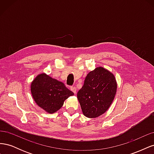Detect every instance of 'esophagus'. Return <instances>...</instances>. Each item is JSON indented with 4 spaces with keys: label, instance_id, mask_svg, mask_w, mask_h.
Instances as JSON below:
<instances>
[{
    "label": "esophagus",
    "instance_id": "34e87169",
    "mask_svg": "<svg viewBox=\"0 0 154 154\" xmlns=\"http://www.w3.org/2000/svg\"><path fill=\"white\" fill-rule=\"evenodd\" d=\"M71 90L73 92V93L74 94H76V88L74 87H71Z\"/></svg>",
    "mask_w": 154,
    "mask_h": 154
}]
</instances>
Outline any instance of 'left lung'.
<instances>
[{"label":"left lung","mask_w":154,"mask_h":154,"mask_svg":"<svg viewBox=\"0 0 154 154\" xmlns=\"http://www.w3.org/2000/svg\"><path fill=\"white\" fill-rule=\"evenodd\" d=\"M117 91L114 74L103 67H97L87 74L77 97L83 114L95 118L109 109Z\"/></svg>","instance_id":"left-lung-1"}]
</instances>
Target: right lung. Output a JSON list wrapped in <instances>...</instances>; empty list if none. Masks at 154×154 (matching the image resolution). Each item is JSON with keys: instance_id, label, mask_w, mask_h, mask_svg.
<instances>
[{"instance_id": "right-lung-1", "label": "right lung", "mask_w": 154, "mask_h": 154, "mask_svg": "<svg viewBox=\"0 0 154 154\" xmlns=\"http://www.w3.org/2000/svg\"><path fill=\"white\" fill-rule=\"evenodd\" d=\"M31 92L35 103L49 114L61 109L64 101L74 93L64 83L45 73L37 75L31 83Z\"/></svg>"}]
</instances>
